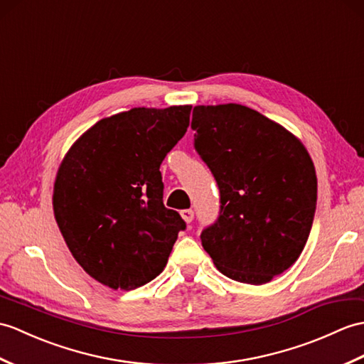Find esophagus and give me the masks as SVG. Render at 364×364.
Returning <instances> with one entry per match:
<instances>
[{"label": "esophagus", "instance_id": "1", "mask_svg": "<svg viewBox=\"0 0 364 364\" xmlns=\"http://www.w3.org/2000/svg\"><path fill=\"white\" fill-rule=\"evenodd\" d=\"M193 210L192 209H183L181 210V217L184 218V222H188V223H191L192 220H193Z\"/></svg>", "mask_w": 364, "mask_h": 364}]
</instances>
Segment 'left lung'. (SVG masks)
I'll use <instances>...</instances> for the list:
<instances>
[{"instance_id": "left-lung-1", "label": "left lung", "mask_w": 364, "mask_h": 364, "mask_svg": "<svg viewBox=\"0 0 364 364\" xmlns=\"http://www.w3.org/2000/svg\"><path fill=\"white\" fill-rule=\"evenodd\" d=\"M193 147L220 192L201 231L226 277L260 285L289 269L306 247L316 210V173L306 147L284 127L237 104L193 108Z\"/></svg>"}]
</instances>
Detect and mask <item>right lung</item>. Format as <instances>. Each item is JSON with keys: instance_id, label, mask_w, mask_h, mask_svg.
Segmentation results:
<instances>
[{"instance_id": "right-lung-1", "label": "right lung", "mask_w": 364, "mask_h": 364, "mask_svg": "<svg viewBox=\"0 0 364 364\" xmlns=\"http://www.w3.org/2000/svg\"><path fill=\"white\" fill-rule=\"evenodd\" d=\"M191 105L132 108L99 121L68 151L54 214L74 259L109 289L163 272L186 222L163 203L159 166L189 127Z\"/></svg>"}]
</instances>
